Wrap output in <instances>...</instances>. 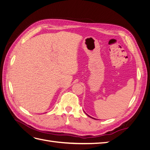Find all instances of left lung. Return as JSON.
I'll use <instances>...</instances> for the list:
<instances>
[{"instance_id": "8db88e82", "label": "left lung", "mask_w": 150, "mask_h": 150, "mask_svg": "<svg viewBox=\"0 0 150 150\" xmlns=\"http://www.w3.org/2000/svg\"><path fill=\"white\" fill-rule=\"evenodd\" d=\"M88 116H89L90 117H91V118H93V119H94V120H96V119H95V118H93V117H91V116H89V115H88Z\"/></svg>"}]
</instances>
